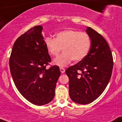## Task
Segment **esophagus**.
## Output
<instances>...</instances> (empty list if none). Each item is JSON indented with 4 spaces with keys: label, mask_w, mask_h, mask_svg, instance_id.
Masks as SVG:
<instances>
[{
    "label": "esophagus",
    "mask_w": 122,
    "mask_h": 122,
    "mask_svg": "<svg viewBox=\"0 0 122 122\" xmlns=\"http://www.w3.org/2000/svg\"><path fill=\"white\" fill-rule=\"evenodd\" d=\"M60 69V71H61V73H64V72H65V69H64V67H61Z\"/></svg>",
    "instance_id": "esophagus-1"
}]
</instances>
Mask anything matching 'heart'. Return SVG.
Returning <instances> with one entry per match:
<instances>
[{
	"instance_id": "obj_1",
	"label": "heart",
	"mask_w": 122,
	"mask_h": 122,
	"mask_svg": "<svg viewBox=\"0 0 122 122\" xmlns=\"http://www.w3.org/2000/svg\"><path fill=\"white\" fill-rule=\"evenodd\" d=\"M45 46L51 55L58 56L62 49L64 53L54 60L53 63L60 67H65L72 60L81 61L88 54L91 46V39L86 32L66 30L58 33L55 39L47 37Z\"/></svg>"
}]
</instances>
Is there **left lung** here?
Returning <instances> with one entry per match:
<instances>
[{
  "mask_svg": "<svg viewBox=\"0 0 122 122\" xmlns=\"http://www.w3.org/2000/svg\"><path fill=\"white\" fill-rule=\"evenodd\" d=\"M86 31L91 39L88 54L66 70L70 97L81 105L99 97L109 83L113 68L112 55L106 41L92 28L87 27Z\"/></svg>",
  "mask_w": 122,
  "mask_h": 122,
  "instance_id": "obj_1",
  "label": "left lung"
}]
</instances>
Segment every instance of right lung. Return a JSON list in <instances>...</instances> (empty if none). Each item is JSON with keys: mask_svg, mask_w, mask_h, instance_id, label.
<instances>
[{"mask_svg": "<svg viewBox=\"0 0 122 122\" xmlns=\"http://www.w3.org/2000/svg\"><path fill=\"white\" fill-rule=\"evenodd\" d=\"M42 27L35 26L19 37L9 60L10 72L19 92L36 105L50 103L55 97L61 72L58 66L46 67L51 58L45 46Z\"/></svg>", "mask_w": 122, "mask_h": 122, "instance_id": "1", "label": "right lung"}]
</instances>
